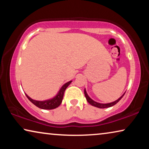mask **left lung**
Wrapping results in <instances>:
<instances>
[{"instance_id": "obj_1", "label": "left lung", "mask_w": 149, "mask_h": 149, "mask_svg": "<svg viewBox=\"0 0 149 149\" xmlns=\"http://www.w3.org/2000/svg\"><path fill=\"white\" fill-rule=\"evenodd\" d=\"M84 93H85V97H86L87 99V101L91 105L93 106V107H97V108H100V109H105V108H109V107H113L115 104H116L118 102H119L120 100H121L123 96L124 95V94H123L121 95V97H119V99L117 100H116L115 102H111V103H109V104H100V103H98V102H96L93 101V100H91L90 97L88 96V95L87 94V92L86 91H85V89L84 90Z\"/></svg>"}]
</instances>
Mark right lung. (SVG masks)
Listing matches in <instances>:
<instances>
[{
	"mask_svg": "<svg viewBox=\"0 0 149 149\" xmlns=\"http://www.w3.org/2000/svg\"><path fill=\"white\" fill-rule=\"evenodd\" d=\"M71 82H72V81H69V82L66 83V84H64L62 86V88L60 89V90L58 93V95H57L56 97H54V98L48 100L36 101V100H32V98H30L27 94H26V95L28 98V100H29L32 104H34V105L36 106V107L38 108H40V109H47V110L54 109H56V108L58 107L61 104V103H62V102L63 96H64V91L66 90L67 87H68V85L70 84Z\"/></svg>",
	"mask_w": 149,
	"mask_h": 149,
	"instance_id": "right-lung-1",
	"label": "right lung"
}]
</instances>
